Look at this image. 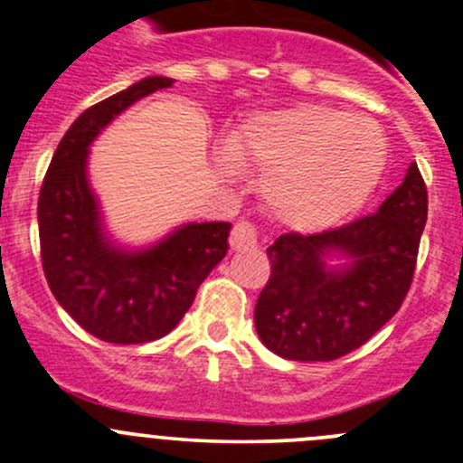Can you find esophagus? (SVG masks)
<instances>
[{"mask_svg":"<svg viewBox=\"0 0 463 463\" xmlns=\"http://www.w3.org/2000/svg\"><path fill=\"white\" fill-rule=\"evenodd\" d=\"M231 249L232 250H253L258 249V228L249 222L235 223L231 232Z\"/></svg>","mask_w":463,"mask_h":463,"instance_id":"34e87169","label":"esophagus"}]
</instances>
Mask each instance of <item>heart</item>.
I'll return each instance as SVG.
<instances>
[{
  "label": "heart",
  "instance_id": "1",
  "mask_svg": "<svg viewBox=\"0 0 463 463\" xmlns=\"http://www.w3.org/2000/svg\"><path fill=\"white\" fill-rule=\"evenodd\" d=\"M387 161L381 128L322 105L255 114L232 134L228 170L253 165L275 217L298 231L331 228L361 210Z\"/></svg>",
  "mask_w": 463,
  "mask_h": 463
}]
</instances>
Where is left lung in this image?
Wrapping results in <instances>:
<instances>
[{"mask_svg":"<svg viewBox=\"0 0 463 463\" xmlns=\"http://www.w3.org/2000/svg\"><path fill=\"white\" fill-rule=\"evenodd\" d=\"M426 219V184L410 163L374 214L279 235L266 249L270 278L255 305L261 343L287 361H335L365 345L408 296ZM334 257L345 261L331 267Z\"/></svg>","mask_w":463,"mask_h":463,"instance_id":"8db88e82","label":"left lung"}]
</instances>
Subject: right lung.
Segmentation results:
<instances>
[{
  "label": "right lung",
  "mask_w": 463,
  "mask_h": 463,
  "mask_svg": "<svg viewBox=\"0 0 463 463\" xmlns=\"http://www.w3.org/2000/svg\"><path fill=\"white\" fill-rule=\"evenodd\" d=\"M172 78L149 76L82 111L55 149L37 202L42 266L51 293L105 343L138 345L170 334L199 284L228 250V222L184 223L147 249L114 244L89 185V145L129 105Z\"/></svg>",
  "instance_id": "add662e5"
}]
</instances>
